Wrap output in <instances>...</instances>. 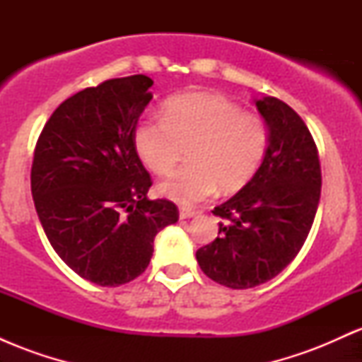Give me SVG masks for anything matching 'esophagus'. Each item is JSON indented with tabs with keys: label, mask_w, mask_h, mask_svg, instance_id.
<instances>
[{
	"label": "esophagus",
	"mask_w": 362,
	"mask_h": 362,
	"mask_svg": "<svg viewBox=\"0 0 362 362\" xmlns=\"http://www.w3.org/2000/svg\"><path fill=\"white\" fill-rule=\"evenodd\" d=\"M195 214H197V211L192 209V207H185V206H182V207H180V219H189V218H194Z\"/></svg>",
	"instance_id": "esophagus-1"
}]
</instances>
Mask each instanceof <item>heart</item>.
Instances as JSON below:
<instances>
[{"label":"heart","mask_w":362,"mask_h":362,"mask_svg":"<svg viewBox=\"0 0 362 362\" xmlns=\"http://www.w3.org/2000/svg\"><path fill=\"white\" fill-rule=\"evenodd\" d=\"M269 146L265 120L213 93L172 98L163 117L144 119L134 129V148L156 175H167L189 148V165L158 184L177 204H195L219 189L242 190L259 172Z\"/></svg>","instance_id":"obj_1"}]
</instances>
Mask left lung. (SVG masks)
Segmentation results:
<instances>
[{
  "instance_id": "obj_1",
  "label": "left lung",
  "mask_w": 362,
  "mask_h": 362,
  "mask_svg": "<svg viewBox=\"0 0 362 362\" xmlns=\"http://www.w3.org/2000/svg\"><path fill=\"white\" fill-rule=\"evenodd\" d=\"M269 129L259 172L216 206L219 236L195 253L209 279L231 289L271 281L301 250L320 202L318 149L303 119L279 98L255 100Z\"/></svg>"
}]
</instances>
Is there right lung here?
Here are the masks:
<instances>
[{"label":"right lung","mask_w":362,"mask_h":362,"mask_svg":"<svg viewBox=\"0 0 362 362\" xmlns=\"http://www.w3.org/2000/svg\"><path fill=\"white\" fill-rule=\"evenodd\" d=\"M151 85L134 74L78 91L35 144L30 185L40 224L61 260L98 286L141 276L158 231L178 221L173 202L148 199L153 182L134 148Z\"/></svg>","instance_id":"add662e5"}]
</instances>
